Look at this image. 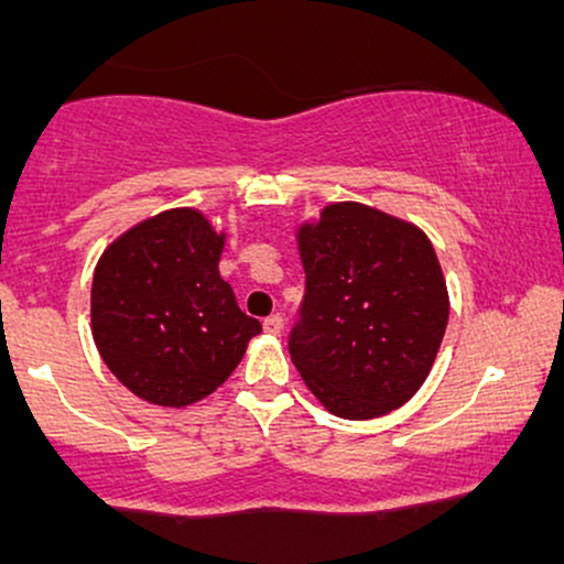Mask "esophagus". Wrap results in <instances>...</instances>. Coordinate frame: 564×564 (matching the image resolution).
I'll return each instance as SVG.
<instances>
[{
  "label": "esophagus",
  "mask_w": 564,
  "mask_h": 564,
  "mask_svg": "<svg viewBox=\"0 0 564 564\" xmlns=\"http://www.w3.org/2000/svg\"><path fill=\"white\" fill-rule=\"evenodd\" d=\"M264 332L268 334H281L283 332V318L281 315H268V318H264Z\"/></svg>",
  "instance_id": "34e87169"
}]
</instances>
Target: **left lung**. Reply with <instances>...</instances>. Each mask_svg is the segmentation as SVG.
<instances>
[{"label":"left lung","mask_w":564,"mask_h":564,"mask_svg":"<svg viewBox=\"0 0 564 564\" xmlns=\"http://www.w3.org/2000/svg\"><path fill=\"white\" fill-rule=\"evenodd\" d=\"M304 302L291 364L334 416L377 419L424 384L448 326V289L413 223L358 200L296 230Z\"/></svg>","instance_id":"obj_1"}]
</instances>
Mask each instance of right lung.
I'll return each mask as SVG.
<instances>
[{
  "label": "right lung",
  "mask_w": 564,
  "mask_h": 564,
  "mask_svg": "<svg viewBox=\"0 0 564 564\" xmlns=\"http://www.w3.org/2000/svg\"><path fill=\"white\" fill-rule=\"evenodd\" d=\"M225 232L166 209L121 232L93 278V339L111 373L153 405L185 408L241 364L262 323L219 275Z\"/></svg>",
  "instance_id": "obj_1"
}]
</instances>
